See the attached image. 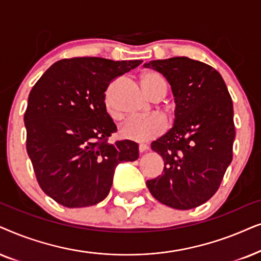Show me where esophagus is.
<instances>
[{"mask_svg":"<svg viewBox=\"0 0 261 261\" xmlns=\"http://www.w3.org/2000/svg\"><path fill=\"white\" fill-rule=\"evenodd\" d=\"M138 150H140V152L142 154V152L148 151L149 147H148V145H145V144H140V145H138Z\"/></svg>","mask_w":261,"mask_h":261,"instance_id":"obj_1","label":"esophagus"}]
</instances>
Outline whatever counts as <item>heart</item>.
<instances>
[{"mask_svg": "<svg viewBox=\"0 0 261 261\" xmlns=\"http://www.w3.org/2000/svg\"><path fill=\"white\" fill-rule=\"evenodd\" d=\"M142 85L149 96L152 92L159 89H163L167 92V85L161 76L156 72L149 71L142 76ZM105 107L109 116L112 119H119L120 112L114 106L111 92L106 93L105 95ZM167 130V123L160 117H134L127 119L121 125L119 134L125 140L137 142V143H144L154 138L161 136Z\"/></svg>", "mask_w": 261, "mask_h": 261, "instance_id": "1", "label": "heart"}]
</instances>
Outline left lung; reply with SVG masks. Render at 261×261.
<instances>
[{"mask_svg": "<svg viewBox=\"0 0 261 261\" xmlns=\"http://www.w3.org/2000/svg\"><path fill=\"white\" fill-rule=\"evenodd\" d=\"M165 76L175 100L171 130L151 143L165 161L163 174L147 186L160 203L193 209L216 193L232 160L234 110L220 72L189 57L144 64Z\"/></svg>", "mask_w": 261, "mask_h": 261, "instance_id": "1", "label": "left lung"}]
</instances>
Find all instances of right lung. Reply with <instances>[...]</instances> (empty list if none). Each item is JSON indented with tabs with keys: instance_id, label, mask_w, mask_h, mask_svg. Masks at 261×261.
Listing matches in <instances>:
<instances>
[{
	"instance_id": "obj_1",
	"label": "right lung",
	"mask_w": 261,
	"mask_h": 261,
	"mask_svg": "<svg viewBox=\"0 0 261 261\" xmlns=\"http://www.w3.org/2000/svg\"><path fill=\"white\" fill-rule=\"evenodd\" d=\"M142 61L76 57L52 64L33 86L25 112L26 148L41 190L67 207L105 199L120 162L138 159V144L109 143L117 131L105 107L110 82Z\"/></svg>"
}]
</instances>
